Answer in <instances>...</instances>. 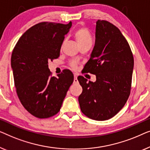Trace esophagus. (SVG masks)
<instances>
[{"label":"esophagus","instance_id":"1","mask_svg":"<svg viewBox=\"0 0 150 150\" xmlns=\"http://www.w3.org/2000/svg\"><path fill=\"white\" fill-rule=\"evenodd\" d=\"M73 83H78V80H77V77L76 75L74 76V80H73Z\"/></svg>","mask_w":150,"mask_h":150}]
</instances>
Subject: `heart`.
I'll list each match as a JSON object with an SVG mask.
<instances>
[{"label":"heart","mask_w":150,"mask_h":150,"mask_svg":"<svg viewBox=\"0 0 150 150\" xmlns=\"http://www.w3.org/2000/svg\"><path fill=\"white\" fill-rule=\"evenodd\" d=\"M74 37L79 46H81L88 43H92V36L90 35L89 30L86 28H81L78 29L75 33ZM71 67L75 68V63H72Z\"/></svg>","instance_id":"b5f03b06"}]
</instances>
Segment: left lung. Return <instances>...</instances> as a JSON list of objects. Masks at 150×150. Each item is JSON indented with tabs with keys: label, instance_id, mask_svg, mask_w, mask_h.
<instances>
[{
	"label": "left lung",
	"instance_id": "left-lung-1",
	"mask_svg": "<svg viewBox=\"0 0 150 150\" xmlns=\"http://www.w3.org/2000/svg\"><path fill=\"white\" fill-rule=\"evenodd\" d=\"M95 44L83 72L96 75V81L77 77L83 90L78 100L82 113L92 120L113 117L130 95L134 59L127 41L116 26L96 22Z\"/></svg>",
	"mask_w": 150,
	"mask_h": 150
}]
</instances>
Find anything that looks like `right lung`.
Instances as JSON below:
<instances>
[{"label": "right lung", "mask_w": 150, "mask_h": 150, "mask_svg": "<svg viewBox=\"0 0 150 150\" xmlns=\"http://www.w3.org/2000/svg\"><path fill=\"white\" fill-rule=\"evenodd\" d=\"M72 22H41L29 28L13 50L11 65L16 92L29 113L47 118L58 113L74 77L64 70L52 77L48 62L60 56L64 35Z\"/></svg>", "instance_id": "add662e5"}]
</instances>
